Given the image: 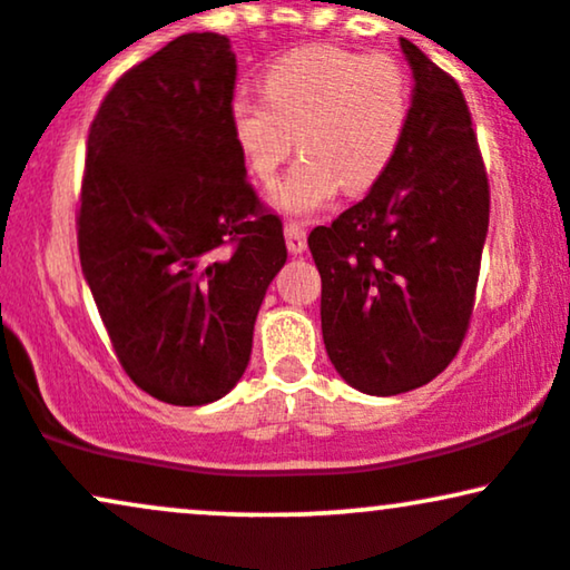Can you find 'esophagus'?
Instances as JSON below:
<instances>
[{"instance_id":"esophagus-1","label":"esophagus","mask_w":570,"mask_h":570,"mask_svg":"<svg viewBox=\"0 0 570 570\" xmlns=\"http://www.w3.org/2000/svg\"><path fill=\"white\" fill-rule=\"evenodd\" d=\"M284 235H286V246H289L292 254H303L307 248V233L299 222H286L284 225Z\"/></svg>"}]
</instances>
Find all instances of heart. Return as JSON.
Returning a JSON list of instances; mask_svg holds the SVG:
<instances>
[{"mask_svg":"<svg viewBox=\"0 0 570 570\" xmlns=\"http://www.w3.org/2000/svg\"><path fill=\"white\" fill-rule=\"evenodd\" d=\"M410 120V82L385 53L362 56L337 45L294 48L267 67L263 101L238 96L230 130L252 179L271 185L294 149L303 158L273 189L286 214H313L345 193L377 185L396 158Z\"/></svg>","mask_w":570,"mask_h":570,"instance_id":"b5f03b06","label":"heart"}]
</instances>
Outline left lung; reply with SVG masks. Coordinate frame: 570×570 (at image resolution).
<instances>
[{
	"mask_svg": "<svg viewBox=\"0 0 570 570\" xmlns=\"http://www.w3.org/2000/svg\"><path fill=\"white\" fill-rule=\"evenodd\" d=\"M399 42L415 88L396 158L367 198L307 235L330 362L372 396L421 389L455 358L490 217L466 98L421 48Z\"/></svg>",
	"mask_w": 570,
	"mask_h": 570,
	"instance_id": "left-lung-1",
	"label": "left lung"
}]
</instances>
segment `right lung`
Segmentation results:
<instances>
[{
    "label": "right lung",
    "instance_id": "obj_1",
    "mask_svg": "<svg viewBox=\"0 0 570 570\" xmlns=\"http://www.w3.org/2000/svg\"><path fill=\"white\" fill-rule=\"evenodd\" d=\"M235 53L181 35L128 69L90 122L77 246L126 375L160 402L233 391L286 263L230 130Z\"/></svg>",
    "mask_w": 570,
    "mask_h": 570
}]
</instances>
